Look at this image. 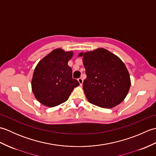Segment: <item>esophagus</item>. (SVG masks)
Returning <instances> with one entry per match:
<instances>
[{
	"label": "esophagus",
	"mask_w": 156,
	"mask_h": 156,
	"mask_svg": "<svg viewBox=\"0 0 156 156\" xmlns=\"http://www.w3.org/2000/svg\"><path fill=\"white\" fill-rule=\"evenodd\" d=\"M78 82L80 83V85H82V83H83V79H82V78H79L78 79Z\"/></svg>",
	"instance_id": "esophagus-1"
}]
</instances>
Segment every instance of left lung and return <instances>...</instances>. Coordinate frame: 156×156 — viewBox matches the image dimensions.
I'll use <instances>...</instances> for the list:
<instances>
[{"label": "left lung", "mask_w": 156, "mask_h": 156, "mask_svg": "<svg viewBox=\"0 0 156 156\" xmlns=\"http://www.w3.org/2000/svg\"><path fill=\"white\" fill-rule=\"evenodd\" d=\"M87 78L83 82L86 97L90 103L105 108H113L127 96L130 76L124 63L103 48L80 53Z\"/></svg>", "instance_id": "left-lung-1"}]
</instances>
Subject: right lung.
<instances>
[{"label":"right lung","instance_id":"obj_1","mask_svg":"<svg viewBox=\"0 0 156 156\" xmlns=\"http://www.w3.org/2000/svg\"><path fill=\"white\" fill-rule=\"evenodd\" d=\"M73 51L58 48L38 63L31 81L32 90L37 100L48 107H54L68 100L73 89L80 85L72 78L68 65Z\"/></svg>","mask_w":156,"mask_h":156}]
</instances>
